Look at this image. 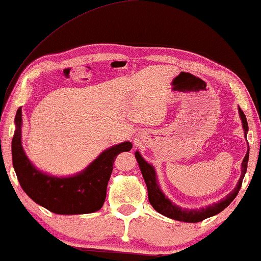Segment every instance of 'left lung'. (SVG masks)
Returning a JSON list of instances; mask_svg holds the SVG:
<instances>
[{
	"label": "left lung",
	"instance_id": "1",
	"mask_svg": "<svg viewBox=\"0 0 261 261\" xmlns=\"http://www.w3.org/2000/svg\"><path fill=\"white\" fill-rule=\"evenodd\" d=\"M239 114H240L241 121H242V127L245 129V137L248 132V124L247 120H246V116L244 112H242L241 108H239ZM248 155H249V148L247 149V153H246L244 160H242V172L241 177L238 181V185L235 187L233 191L230 192L229 195L227 196L226 198L221 199L220 202L214 203L213 205L205 206V208L201 209H183L180 206H178L170 201L169 198L165 197V195L163 194L162 190L159 189V185L156 184V177H155V171L153 169L152 165L146 162V160L142 158L141 154L139 152H135V158H137L139 166H140L142 177H144L145 183L147 185V191H148V201L151 203L153 208H154L156 212L162 214V215L170 217V219L177 220V221H183V222H201V221L208 219V217H212L216 214L222 212L223 209H226L228 205L233 202V199L237 197V195L240 191L242 179H244L246 171H247V163H248Z\"/></svg>",
	"mask_w": 261,
	"mask_h": 261
}]
</instances>
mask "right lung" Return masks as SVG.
I'll use <instances>...</instances> for the list:
<instances>
[{"instance_id": "1", "label": "right lung", "mask_w": 261, "mask_h": 261, "mask_svg": "<svg viewBox=\"0 0 261 261\" xmlns=\"http://www.w3.org/2000/svg\"><path fill=\"white\" fill-rule=\"evenodd\" d=\"M21 108L15 116L16 129L12 141L13 166L23 191L49 212L76 215L97 212L106 201L107 185L113 164L121 152L130 151L129 141L113 146L94 160L83 172L69 178H57L41 173L32 165L21 145Z\"/></svg>"}]
</instances>
